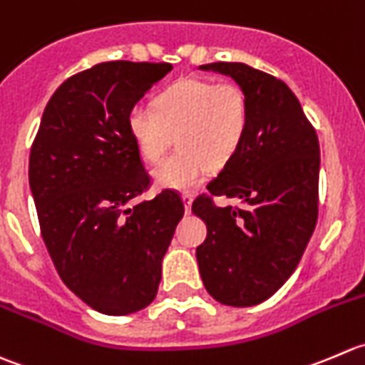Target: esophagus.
I'll use <instances>...</instances> for the list:
<instances>
[{
	"mask_svg": "<svg viewBox=\"0 0 365 365\" xmlns=\"http://www.w3.org/2000/svg\"><path fill=\"white\" fill-rule=\"evenodd\" d=\"M182 202H184V209H186V212L191 211V202H193V195L191 193H182Z\"/></svg>",
	"mask_w": 365,
	"mask_h": 365,
	"instance_id": "obj_1",
	"label": "esophagus"
}]
</instances>
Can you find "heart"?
Segmentation results:
<instances>
[{"label": "heart", "mask_w": 365, "mask_h": 365, "mask_svg": "<svg viewBox=\"0 0 365 365\" xmlns=\"http://www.w3.org/2000/svg\"><path fill=\"white\" fill-rule=\"evenodd\" d=\"M156 110L136 104L128 113V129L142 158L158 163L178 140V153L154 170L158 184L190 190L207 168H222L243 147L250 125V103L236 81L186 78L154 101Z\"/></svg>", "instance_id": "obj_1"}]
</instances>
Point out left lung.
Masks as SVG:
<instances>
[{"label":"left lung","instance_id":"obj_1","mask_svg":"<svg viewBox=\"0 0 365 365\" xmlns=\"http://www.w3.org/2000/svg\"><path fill=\"white\" fill-rule=\"evenodd\" d=\"M240 83L250 103L243 147L195 198L207 225L197 247L202 282L216 302L252 307L293 275L316 229L319 142L293 90L275 76L237 61L200 65ZM215 196L240 204L218 208Z\"/></svg>","mask_w":365,"mask_h":365}]
</instances>
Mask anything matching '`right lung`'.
Masks as SVG:
<instances>
[{"instance_id": "obj_1", "label": "right lung", "mask_w": 365, "mask_h": 365, "mask_svg": "<svg viewBox=\"0 0 365 365\" xmlns=\"http://www.w3.org/2000/svg\"><path fill=\"white\" fill-rule=\"evenodd\" d=\"M170 63L115 60L65 79L46 106L30 153L41 234L65 286L108 316L156 298L161 261L184 215L175 191L149 190L128 113Z\"/></svg>"}]
</instances>
